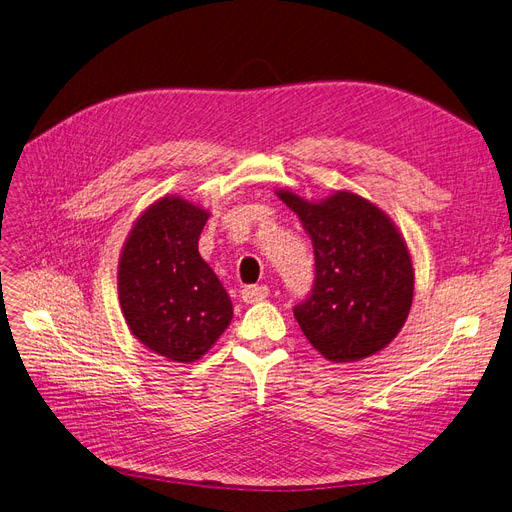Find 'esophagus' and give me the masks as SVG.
I'll return each instance as SVG.
<instances>
[{
	"mask_svg": "<svg viewBox=\"0 0 512 512\" xmlns=\"http://www.w3.org/2000/svg\"><path fill=\"white\" fill-rule=\"evenodd\" d=\"M269 296V288L267 285H248V288L241 290V298L243 302H258Z\"/></svg>",
	"mask_w": 512,
	"mask_h": 512,
	"instance_id": "34e87169",
	"label": "esophagus"
}]
</instances>
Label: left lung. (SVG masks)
<instances>
[{
  "instance_id": "8db88e82",
  "label": "left lung",
  "mask_w": 512,
  "mask_h": 512,
  "mask_svg": "<svg viewBox=\"0 0 512 512\" xmlns=\"http://www.w3.org/2000/svg\"><path fill=\"white\" fill-rule=\"evenodd\" d=\"M315 250V281L294 317L330 361L370 357L403 327L414 298V267L397 227L374 203L338 191L311 203L279 191Z\"/></svg>"
}]
</instances>
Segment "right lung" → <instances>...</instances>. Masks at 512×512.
I'll list each match as a JSON object with an SVG mask.
<instances>
[{
	"label": "right lung",
	"instance_id": "obj_1",
	"mask_svg": "<svg viewBox=\"0 0 512 512\" xmlns=\"http://www.w3.org/2000/svg\"><path fill=\"white\" fill-rule=\"evenodd\" d=\"M208 212L163 197L142 214L119 260V302L132 334L161 357L197 361L227 330L233 304L199 256Z\"/></svg>",
	"mask_w": 512,
	"mask_h": 512
}]
</instances>
